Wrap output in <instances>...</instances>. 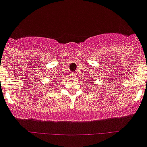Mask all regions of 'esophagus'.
I'll return each instance as SVG.
<instances>
[{"label":"esophagus","mask_w":147,"mask_h":147,"mask_svg":"<svg viewBox=\"0 0 147 147\" xmlns=\"http://www.w3.org/2000/svg\"><path fill=\"white\" fill-rule=\"evenodd\" d=\"M71 76L73 78H76V73H72L71 74Z\"/></svg>","instance_id":"1"}]
</instances>
